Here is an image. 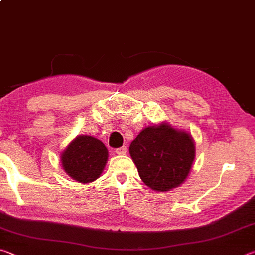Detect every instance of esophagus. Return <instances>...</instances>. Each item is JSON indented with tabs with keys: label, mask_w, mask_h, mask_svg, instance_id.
<instances>
[{
	"label": "esophagus",
	"mask_w": 255,
	"mask_h": 255,
	"mask_svg": "<svg viewBox=\"0 0 255 255\" xmlns=\"http://www.w3.org/2000/svg\"><path fill=\"white\" fill-rule=\"evenodd\" d=\"M126 152H127L126 146H122V147L116 149V153L119 154V155H125V154H126Z\"/></svg>",
	"instance_id": "34e87169"
}]
</instances>
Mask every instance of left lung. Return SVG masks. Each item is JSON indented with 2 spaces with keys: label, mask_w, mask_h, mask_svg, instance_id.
Instances as JSON below:
<instances>
[{
  "label": "left lung",
  "mask_w": 255,
  "mask_h": 255,
  "mask_svg": "<svg viewBox=\"0 0 255 255\" xmlns=\"http://www.w3.org/2000/svg\"><path fill=\"white\" fill-rule=\"evenodd\" d=\"M129 153L147 187L169 191L187 179L195 159V144L189 133L162 124L140 131Z\"/></svg>",
  "instance_id": "1"
}]
</instances>
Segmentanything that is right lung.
Here are the masks:
<instances>
[{
  "label": "right lung",
  "instance_id": "right-lung-1",
  "mask_svg": "<svg viewBox=\"0 0 255 255\" xmlns=\"http://www.w3.org/2000/svg\"><path fill=\"white\" fill-rule=\"evenodd\" d=\"M108 159L106 146L91 136L76 137L62 154L66 173L82 183L92 182L105 169Z\"/></svg>",
  "mask_w": 255,
  "mask_h": 255
}]
</instances>
